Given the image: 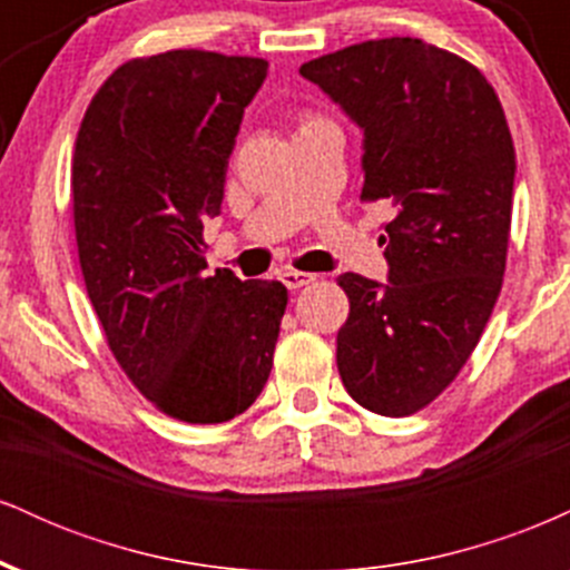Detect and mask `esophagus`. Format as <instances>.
Masks as SVG:
<instances>
[{
	"instance_id": "1",
	"label": "esophagus",
	"mask_w": 570,
	"mask_h": 570,
	"mask_svg": "<svg viewBox=\"0 0 570 570\" xmlns=\"http://www.w3.org/2000/svg\"><path fill=\"white\" fill-rule=\"evenodd\" d=\"M281 284L286 286V289H303V286L313 284L316 281V276L313 273H303V271H292V267H284V271L278 273Z\"/></svg>"
}]
</instances>
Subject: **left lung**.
Instances as JSON below:
<instances>
[{
  "label": "left lung",
  "mask_w": 570,
  "mask_h": 570,
  "mask_svg": "<svg viewBox=\"0 0 570 570\" xmlns=\"http://www.w3.org/2000/svg\"><path fill=\"white\" fill-rule=\"evenodd\" d=\"M362 128L364 200L385 225L389 281L343 273L345 391L377 415H412L455 381L501 292L514 144L480 69L415 37L370 39L299 67Z\"/></svg>",
  "instance_id": "left-lung-1"
}]
</instances>
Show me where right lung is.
Returning a JSON list of instances; mask_svg holds the SVG:
<instances>
[{"label":"right lung","instance_id":"1","mask_svg":"<svg viewBox=\"0 0 570 570\" xmlns=\"http://www.w3.org/2000/svg\"><path fill=\"white\" fill-rule=\"evenodd\" d=\"M265 77L263 58H136L98 88L75 141L85 289L136 389L187 423L252 407L286 311L284 284L206 273L203 259V222L222 212L235 136Z\"/></svg>","mask_w":570,"mask_h":570}]
</instances>
